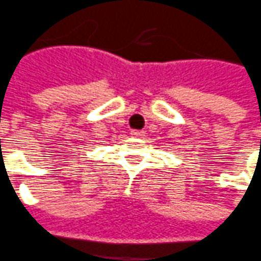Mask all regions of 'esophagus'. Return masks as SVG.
<instances>
[{"label":"esophagus","instance_id":"esophagus-1","mask_svg":"<svg viewBox=\"0 0 261 261\" xmlns=\"http://www.w3.org/2000/svg\"><path fill=\"white\" fill-rule=\"evenodd\" d=\"M143 134H145L143 130H132V132H130V135H132L134 138H142Z\"/></svg>","mask_w":261,"mask_h":261}]
</instances>
